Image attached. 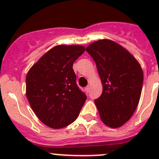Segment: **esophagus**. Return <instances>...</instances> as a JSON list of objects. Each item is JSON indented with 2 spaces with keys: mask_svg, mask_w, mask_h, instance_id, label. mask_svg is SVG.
I'll use <instances>...</instances> for the list:
<instances>
[{
  "mask_svg": "<svg viewBox=\"0 0 159 159\" xmlns=\"http://www.w3.org/2000/svg\"><path fill=\"white\" fill-rule=\"evenodd\" d=\"M84 90H85L86 92L89 93V91H90V87H89V86H87V87H86L85 89H84Z\"/></svg>",
  "mask_w": 159,
  "mask_h": 159,
  "instance_id": "34e87169",
  "label": "esophagus"
}]
</instances>
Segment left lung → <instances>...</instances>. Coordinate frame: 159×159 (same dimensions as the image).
Wrapping results in <instances>:
<instances>
[{
	"label": "left lung",
	"mask_w": 159,
	"mask_h": 159,
	"mask_svg": "<svg viewBox=\"0 0 159 159\" xmlns=\"http://www.w3.org/2000/svg\"><path fill=\"white\" fill-rule=\"evenodd\" d=\"M86 51L95 61L102 84V95L94 100L102 122L119 128L131 118L140 100L143 71L135 57L108 39L91 43Z\"/></svg>",
	"instance_id": "left-lung-1"
}]
</instances>
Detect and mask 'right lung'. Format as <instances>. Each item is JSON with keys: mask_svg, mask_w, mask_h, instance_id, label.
<instances>
[{"mask_svg": "<svg viewBox=\"0 0 159 159\" xmlns=\"http://www.w3.org/2000/svg\"><path fill=\"white\" fill-rule=\"evenodd\" d=\"M81 45H57L46 52L28 70L26 96L40 121L51 129L76 120L87 97L76 84L73 64L84 53Z\"/></svg>", "mask_w": 159, "mask_h": 159, "instance_id": "1", "label": "right lung"}]
</instances>
